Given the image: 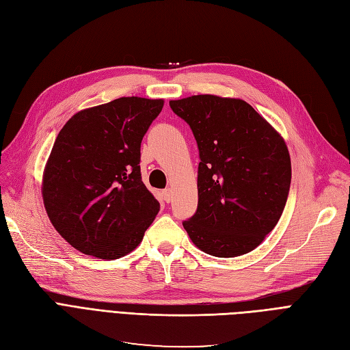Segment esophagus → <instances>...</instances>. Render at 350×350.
<instances>
[{"label":"esophagus","mask_w":350,"mask_h":350,"mask_svg":"<svg viewBox=\"0 0 350 350\" xmlns=\"http://www.w3.org/2000/svg\"><path fill=\"white\" fill-rule=\"evenodd\" d=\"M162 197H163V200L166 201V203H171V200H172V189H171V188L163 189V191H162Z\"/></svg>","instance_id":"obj_1"}]
</instances>
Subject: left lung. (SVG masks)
<instances>
[{
  "label": "left lung",
  "mask_w": 350,
  "mask_h": 350,
  "mask_svg": "<svg viewBox=\"0 0 350 350\" xmlns=\"http://www.w3.org/2000/svg\"><path fill=\"white\" fill-rule=\"evenodd\" d=\"M198 146V206L184 220L201 251L247 254L278 225L291 188V156L282 135L242 99L197 94L171 100Z\"/></svg>",
  "instance_id": "1"
}]
</instances>
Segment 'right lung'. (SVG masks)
<instances>
[{"mask_svg": "<svg viewBox=\"0 0 350 350\" xmlns=\"http://www.w3.org/2000/svg\"><path fill=\"white\" fill-rule=\"evenodd\" d=\"M162 108L163 99H115L72 115L55 139L42 197L58 234L86 256H126L161 208L142 181L140 147Z\"/></svg>", "mask_w": 350, "mask_h": 350, "instance_id": "add662e5", "label": "right lung"}]
</instances>
